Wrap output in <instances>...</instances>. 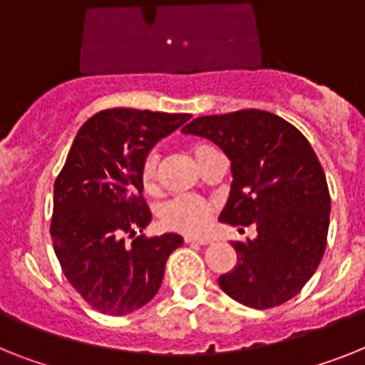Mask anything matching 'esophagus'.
I'll return each instance as SVG.
<instances>
[{
    "label": "esophagus",
    "mask_w": 365,
    "mask_h": 365,
    "mask_svg": "<svg viewBox=\"0 0 365 365\" xmlns=\"http://www.w3.org/2000/svg\"><path fill=\"white\" fill-rule=\"evenodd\" d=\"M183 241H185V243H197V245L211 243V240H207V237H183Z\"/></svg>",
    "instance_id": "obj_1"
}]
</instances>
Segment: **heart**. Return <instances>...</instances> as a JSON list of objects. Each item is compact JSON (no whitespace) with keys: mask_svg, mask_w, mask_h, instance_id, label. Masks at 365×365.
<instances>
[{"mask_svg":"<svg viewBox=\"0 0 365 365\" xmlns=\"http://www.w3.org/2000/svg\"><path fill=\"white\" fill-rule=\"evenodd\" d=\"M213 146L198 143L192 146V155L197 159V163L202 165L204 158L213 152ZM140 182L143 187L148 192H154L159 187V152L158 148H152L145 155L140 163ZM215 206L207 200L195 197H174L161 204L158 215L161 225L167 230L180 232V234H200L210 225V219L213 215Z\"/></svg>","mask_w":365,"mask_h":365,"instance_id":"heart-1","label":"heart"}]
</instances>
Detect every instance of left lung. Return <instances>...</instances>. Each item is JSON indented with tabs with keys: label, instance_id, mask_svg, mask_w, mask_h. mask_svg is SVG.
<instances>
[{
	"label": "left lung",
	"instance_id": "left-lung-1",
	"mask_svg": "<svg viewBox=\"0 0 365 365\" xmlns=\"http://www.w3.org/2000/svg\"><path fill=\"white\" fill-rule=\"evenodd\" d=\"M185 133L215 143L232 161L220 222L254 225V241H232L237 263L219 277L241 304L269 310L301 292L327 249L330 192L314 148L295 125L259 109L198 116Z\"/></svg>",
	"mask_w": 365,
	"mask_h": 365
}]
</instances>
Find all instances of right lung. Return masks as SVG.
Here are the masks:
<instances>
[{
	"instance_id": "obj_1",
	"label": "right lung",
	"mask_w": 365,
	"mask_h": 365,
	"mask_svg": "<svg viewBox=\"0 0 365 365\" xmlns=\"http://www.w3.org/2000/svg\"><path fill=\"white\" fill-rule=\"evenodd\" d=\"M189 113L103 109L73 139L53 183L50 235L64 277L106 315L139 310L158 293L165 263L183 240L137 235L152 220L140 163Z\"/></svg>"
}]
</instances>
